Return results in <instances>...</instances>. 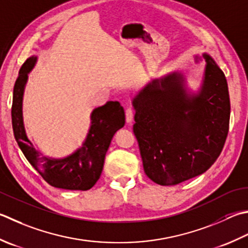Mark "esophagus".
Returning a JSON list of instances; mask_svg holds the SVG:
<instances>
[{
  "label": "esophagus",
  "mask_w": 248,
  "mask_h": 248,
  "mask_svg": "<svg viewBox=\"0 0 248 248\" xmlns=\"http://www.w3.org/2000/svg\"><path fill=\"white\" fill-rule=\"evenodd\" d=\"M133 115H134V108L132 106H128L127 109H125V120H127L128 124L132 123Z\"/></svg>",
  "instance_id": "34e87169"
}]
</instances>
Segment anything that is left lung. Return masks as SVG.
<instances>
[{"label":"left lung","instance_id":"left-lung-1","mask_svg":"<svg viewBox=\"0 0 248 248\" xmlns=\"http://www.w3.org/2000/svg\"><path fill=\"white\" fill-rule=\"evenodd\" d=\"M200 92L187 96L182 77L154 79L133 100V132L144 172L158 185H177L204 173L219 157L230 120L226 76L204 55Z\"/></svg>","mask_w":248,"mask_h":248}]
</instances>
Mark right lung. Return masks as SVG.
I'll use <instances>...</instances> for the list:
<instances>
[{"label": "right lung", "mask_w": 248, "mask_h": 248, "mask_svg": "<svg viewBox=\"0 0 248 248\" xmlns=\"http://www.w3.org/2000/svg\"><path fill=\"white\" fill-rule=\"evenodd\" d=\"M36 57L23 63L14 86L12 124L17 143L31 166L49 185L67 190H88L98 182L116 131L124 127V110L118 101H108L91 114V128L82 147L64 159H50L36 152L28 140L22 120V95L28 73Z\"/></svg>", "instance_id": "add662e5"}]
</instances>
